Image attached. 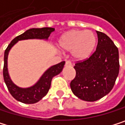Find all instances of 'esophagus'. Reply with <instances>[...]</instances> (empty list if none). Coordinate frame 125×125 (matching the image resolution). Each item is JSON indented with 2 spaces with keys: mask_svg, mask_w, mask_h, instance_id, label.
<instances>
[{
  "mask_svg": "<svg viewBox=\"0 0 125 125\" xmlns=\"http://www.w3.org/2000/svg\"><path fill=\"white\" fill-rule=\"evenodd\" d=\"M65 65V66H71V61H66Z\"/></svg>",
  "mask_w": 125,
  "mask_h": 125,
  "instance_id": "34e87169",
  "label": "esophagus"
}]
</instances>
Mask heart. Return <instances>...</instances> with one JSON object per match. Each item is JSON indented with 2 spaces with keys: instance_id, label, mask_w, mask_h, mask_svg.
I'll return each instance as SVG.
<instances>
[{
  "instance_id": "heart-1",
  "label": "heart",
  "mask_w": 125,
  "mask_h": 125,
  "mask_svg": "<svg viewBox=\"0 0 125 125\" xmlns=\"http://www.w3.org/2000/svg\"><path fill=\"white\" fill-rule=\"evenodd\" d=\"M57 45L62 51L71 52L74 60L83 61L92 55L96 45V37L91 31L71 30L60 37Z\"/></svg>"
}]
</instances>
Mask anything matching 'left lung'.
I'll return each instance as SVG.
<instances>
[{"mask_svg": "<svg viewBox=\"0 0 125 125\" xmlns=\"http://www.w3.org/2000/svg\"><path fill=\"white\" fill-rule=\"evenodd\" d=\"M96 51L75 64L76 76L70 84L73 94L87 102L96 101L110 92L119 71L118 48L104 33L96 31Z\"/></svg>", "mask_w": 125, "mask_h": 125, "instance_id": "obj_1", "label": "left lung"}]
</instances>
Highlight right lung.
Segmentation results:
<instances>
[{
  "mask_svg": "<svg viewBox=\"0 0 125 125\" xmlns=\"http://www.w3.org/2000/svg\"><path fill=\"white\" fill-rule=\"evenodd\" d=\"M54 31V28L44 27L41 29H30L26 31L22 34L16 37L11 40L4 52V65H3V80L7 86V88L11 95L19 102L25 104H34L41 100L49 92L51 87L52 78L59 74L65 65V61H62L57 65H54L46 70L41 76L40 80L32 86L29 88H20L15 85L11 80L7 68L8 54L12 46L20 40L29 39H40L48 40L51 33Z\"/></svg>",
  "mask_w": 125,
  "mask_h": 125,
  "instance_id": "add662e5",
  "label": "right lung"
}]
</instances>
